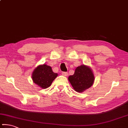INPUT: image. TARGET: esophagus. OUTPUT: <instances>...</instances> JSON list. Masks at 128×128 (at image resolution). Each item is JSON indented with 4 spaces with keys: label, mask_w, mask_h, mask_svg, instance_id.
Segmentation results:
<instances>
[{
    "label": "esophagus",
    "mask_w": 128,
    "mask_h": 128,
    "mask_svg": "<svg viewBox=\"0 0 128 128\" xmlns=\"http://www.w3.org/2000/svg\"><path fill=\"white\" fill-rule=\"evenodd\" d=\"M62 74L63 76H68V72H62Z\"/></svg>",
    "instance_id": "34e87169"
}]
</instances>
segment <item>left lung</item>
I'll return each mask as SVG.
<instances>
[{"mask_svg":"<svg viewBox=\"0 0 128 128\" xmlns=\"http://www.w3.org/2000/svg\"><path fill=\"white\" fill-rule=\"evenodd\" d=\"M68 80L76 91L83 92L93 85L95 77L91 68L82 64L76 68L74 74Z\"/></svg>","mask_w":128,"mask_h":128,"instance_id":"8db88e82","label":"left lung"}]
</instances>
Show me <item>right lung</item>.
I'll use <instances>...</instances> for the list:
<instances>
[{"instance_id": "add662e5", "label": "right lung", "mask_w": 128, "mask_h": 128, "mask_svg": "<svg viewBox=\"0 0 128 128\" xmlns=\"http://www.w3.org/2000/svg\"><path fill=\"white\" fill-rule=\"evenodd\" d=\"M58 74L54 73L51 66L44 64L38 66L32 73L33 81L40 88L46 89L51 86Z\"/></svg>"}]
</instances>
